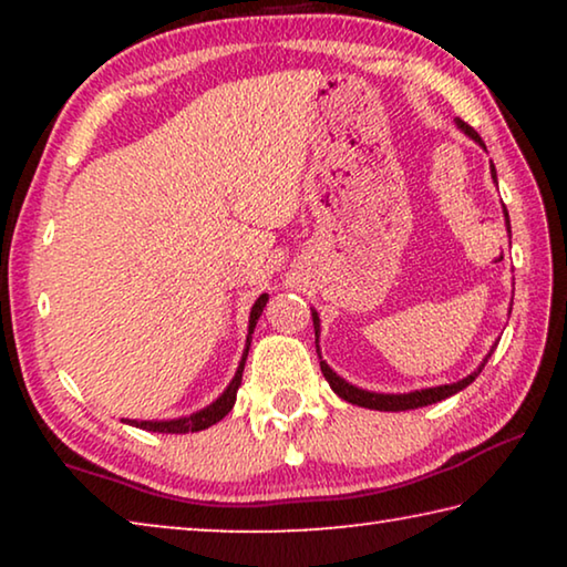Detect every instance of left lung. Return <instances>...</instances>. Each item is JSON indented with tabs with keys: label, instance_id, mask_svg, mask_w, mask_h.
Returning <instances> with one entry per match:
<instances>
[{
	"label": "left lung",
	"instance_id": "1",
	"mask_svg": "<svg viewBox=\"0 0 567 567\" xmlns=\"http://www.w3.org/2000/svg\"><path fill=\"white\" fill-rule=\"evenodd\" d=\"M460 130H465V134H470L475 142H480L483 145V140H480V134L470 127V124H465L463 120H457ZM485 147V145H483ZM493 179H495V167H493ZM505 217H507V209H505ZM507 227H511V219H507ZM312 324H315V338H318V330H320V318L318 312H312ZM318 342V340H315ZM318 354H320V348H318ZM493 354V350H491ZM491 354L483 360V364L473 372V375H467L465 380L460 382H453V385H440V388H427V390H417V392H408V395H380V392H368V390H360L350 385V382H344L342 378L334 375V372L328 368V362L320 360V370L324 380L330 382V388L334 390V395H340L342 400L352 402V405H360V408H370V410H385V412H400V410H415V408H425V405H433V402H440L445 400L450 395H455V392H460L463 388H467L470 382H473L480 372H483L485 362L491 360Z\"/></svg>",
	"mask_w": 567,
	"mask_h": 567
}]
</instances>
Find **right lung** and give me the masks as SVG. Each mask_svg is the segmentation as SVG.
Masks as SVG:
<instances>
[{
    "label": "right lung",
    "instance_id": "obj_1",
    "mask_svg": "<svg viewBox=\"0 0 567 567\" xmlns=\"http://www.w3.org/2000/svg\"><path fill=\"white\" fill-rule=\"evenodd\" d=\"M267 305V295L257 297V302L252 307V312H249V332H247V348L243 360H239V368L235 372L233 382H229L227 390L219 395L213 405L195 412V415H187V417H179V420H159V422H150V420H130V425L134 427H142V430H150V433H197V430H205L209 425H215V422L223 420L229 410H233L235 400H237V388L239 382H243V370H245V360H247V350H249V340H252V330L257 320H260V315Z\"/></svg>",
    "mask_w": 567,
    "mask_h": 567
}]
</instances>
